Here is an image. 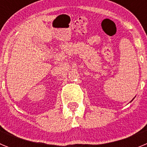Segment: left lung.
I'll return each instance as SVG.
<instances>
[{
    "instance_id": "obj_1",
    "label": "left lung",
    "mask_w": 147,
    "mask_h": 147,
    "mask_svg": "<svg viewBox=\"0 0 147 147\" xmlns=\"http://www.w3.org/2000/svg\"><path fill=\"white\" fill-rule=\"evenodd\" d=\"M132 100H133V99H132ZM132 101H131V102H132Z\"/></svg>"
}]
</instances>
